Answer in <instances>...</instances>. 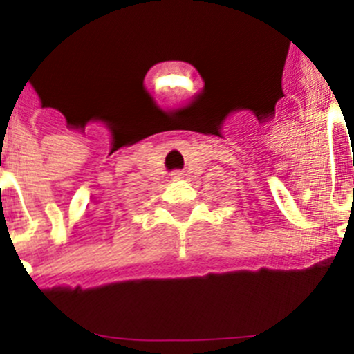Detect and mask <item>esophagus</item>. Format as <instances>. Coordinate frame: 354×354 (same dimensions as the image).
<instances>
[{
	"instance_id": "34e87169",
	"label": "esophagus",
	"mask_w": 354,
	"mask_h": 354,
	"mask_svg": "<svg viewBox=\"0 0 354 354\" xmlns=\"http://www.w3.org/2000/svg\"><path fill=\"white\" fill-rule=\"evenodd\" d=\"M173 178H174V180H180V178H181V173H174V174H173Z\"/></svg>"
}]
</instances>
